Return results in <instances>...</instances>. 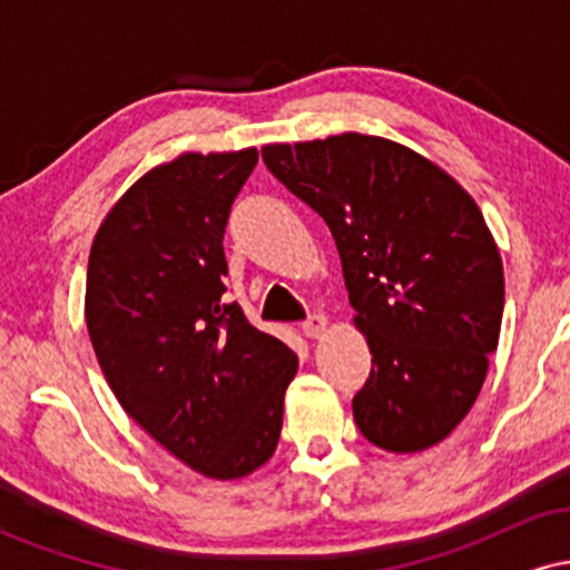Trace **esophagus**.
Listing matches in <instances>:
<instances>
[{
  "instance_id": "obj_1",
  "label": "esophagus",
  "mask_w": 570,
  "mask_h": 570,
  "mask_svg": "<svg viewBox=\"0 0 570 570\" xmlns=\"http://www.w3.org/2000/svg\"><path fill=\"white\" fill-rule=\"evenodd\" d=\"M326 316L324 313H311V316L305 318L303 324H299V330H303V335L305 337H322L324 332H326Z\"/></svg>"
}]
</instances>
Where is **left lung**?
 <instances>
[{"mask_svg":"<svg viewBox=\"0 0 570 570\" xmlns=\"http://www.w3.org/2000/svg\"><path fill=\"white\" fill-rule=\"evenodd\" d=\"M276 179L330 227L372 370L353 421L415 453L472 410L499 345L503 267L472 195L402 144L343 134L267 144Z\"/></svg>","mask_w":570,"mask_h":570,"instance_id":"obj_1","label":"left lung"}]
</instances>
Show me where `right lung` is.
Segmentation results:
<instances>
[{
	"label": "right lung",
	"instance_id": "1",
	"mask_svg": "<svg viewBox=\"0 0 570 570\" xmlns=\"http://www.w3.org/2000/svg\"><path fill=\"white\" fill-rule=\"evenodd\" d=\"M257 149L181 155L122 195L96 233L90 343L117 402L214 480L252 474L278 444L297 356L227 303L225 227Z\"/></svg>",
	"mask_w": 570,
	"mask_h": 570
}]
</instances>
